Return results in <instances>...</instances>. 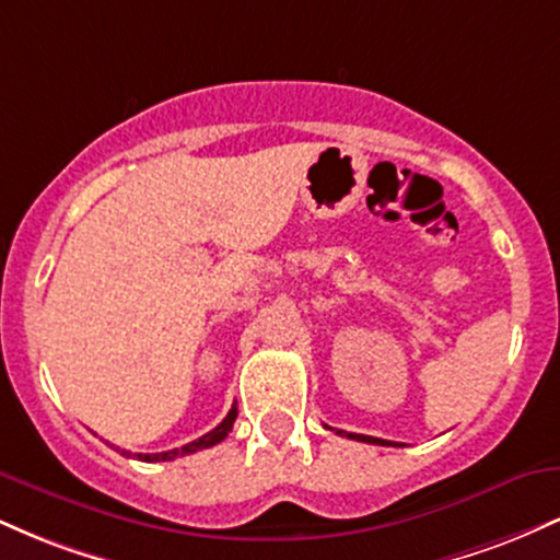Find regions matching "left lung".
Returning <instances> with one entry per match:
<instances>
[{"label":"left lung","instance_id":"1","mask_svg":"<svg viewBox=\"0 0 560 560\" xmlns=\"http://www.w3.org/2000/svg\"><path fill=\"white\" fill-rule=\"evenodd\" d=\"M342 434V432H339ZM345 436H350V440H358V442H371V445H392V442H387V440H378V436H365V434H347L345 432Z\"/></svg>","mask_w":560,"mask_h":560}]
</instances>
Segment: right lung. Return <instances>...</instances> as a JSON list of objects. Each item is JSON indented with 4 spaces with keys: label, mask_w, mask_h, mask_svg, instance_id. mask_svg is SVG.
<instances>
[{
    "label": "right lung",
    "mask_w": 560,
    "mask_h": 560,
    "mask_svg": "<svg viewBox=\"0 0 560 560\" xmlns=\"http://www.w3.org/2000/svg\"><path fill=\"white\" fill-rule=\"evenodd\" d=\"M234 421H236V402L231 405L229 416H226V419H223L221 423H218V427L213 429V432L202 434V436H199V440L189 442V445L176 447V450H165V453H128V450H120V453L128 455V458H131V455H137L139 460H147V464H158V460H173V458H178V455L197 453V450L213 447V445H218V442H223V440H226V436H229L231 427H234Z\"/></svg>",
    "instance_id": "add662e5"
}]
</instances>
